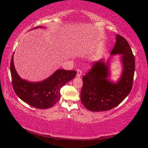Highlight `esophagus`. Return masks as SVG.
I'll list each match as a JSON object with an SVG mask.
<instances>
[{
    "mask_svg": "<svg viewBox=\"0 0 148 148\" xmlns=\"http://www.w3.org/2000/svg\"><path fill=\"white\" fill-rule=\"evenodd\" d=\"M82 74V71H81V69H77V76L80 77Z\"/></svg>",
    "mask_w": 148,
    "mask_h": 148,
    "instance_id": "esophagus-1",
    "label": "esophagus"
}]
</instances>
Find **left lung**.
<instances>
[{
    "label": "left lung",
    "mask_w": 148,
    "mask_h": 148,
    "mask_svg": "<svg viewBox=\"0 0 148 148\" xmlns=\"http://www.w3.org/2000/svg\"><path fill=\"white\" fill-rule=\"evenodd\" d=\"M121 54L122 75L118 83L109 80V60H99L93 64L83 77L81 100L91 111H106L118 106L132 88L135 58L127 40L116 35V42L111 55Z\"/></svg>",
    "instance_id": "8db88e82"
}]
</instances>
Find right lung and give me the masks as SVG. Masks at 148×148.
I'll list each match as a JSON object with an SVG mask.
<instances>
[{
    "mask_svg": "<svg viewBox=\"0 0 148 148\" xmlns=\"http://www.w3.org/2000/svg\"><path fill=\"white\" fill-rule=\"evenodd\" d=\"M40 27H37L34 29ZM10 71L12 85L18 97L28 104L38 109L51 108L60 98L61 88L74 79L77 72L58 69L48 79L40 82L31 83L22 79L15 70L12 56Z\"/></svg>",
    "mask_w": 148,
    "mask_h": 148,
    "instance_id": "1",
    "label": "right lung"
}]
</instances>
